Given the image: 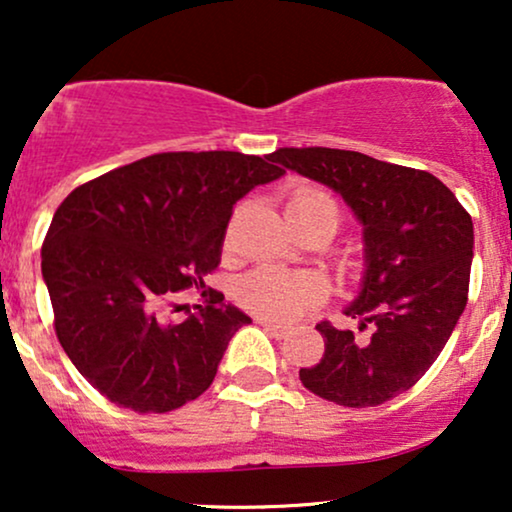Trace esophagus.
I'll return each instance as SVG.
<instances>
[{
	"mask_svg": "<svg viewBox=\"0 0 512 512\" xmlns=\"http://www.w3.org/2000/svg\"><path fill=\"white\" fill-rule=\"evenodd\" d=\"M257 322H260V325L264 327V330L272 332L274 337H284V334L289 332V327H286V325H279V322H274V320H267V317H257Z\"/></svg>",
	"mask_w": 512,
	"mask_h": 512,
	"instance_id": "obj_1",
	"label": "esophagus"
}]
</instances>
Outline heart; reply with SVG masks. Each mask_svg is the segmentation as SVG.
Segmentation results:
<instances>
[{
  "label": "heart",
  "mask_w": 512,
  "mask_h": 512,
  "mask_svg": "<svg viewBox=\"0 0 512 512\" xmlns=\"http://www.w3.org/2000/svg\"><path fill=\"white\" fill-rule=\"evenodd\" d=\"M315 207H334L325 192L303 187L293 192L286 209L305 211ZM337 209V207H334ZM236 298L240 305L274 320H293L325 298V284L313 274H286L279 269H257L238 281Z\"/></svg>",
  "instance_id": "b5f03b06"
}]
</instances>
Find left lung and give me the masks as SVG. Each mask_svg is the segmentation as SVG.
<instances>
[{
    "mask_svg": "<svg viewBox=\"0 0 512 512\" xmlns=\"http://www.w3.org/2000/svg\"><path fill=\"white\" fill-rule=\"evenodd\" d=\"M272 161L330 187L363 226V279L344 308L368 339L320 322L325 356L301 383L344 407L402 395L433 366L464 305L474 257L472 216L426 170L358 151L279 149Z\"/></svg>",
    "mask_w": 512,
    "mask_h": 512,
    "instance_id": "obj_1",
    "label": "left lung"
}]
</instances>
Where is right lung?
I'll use <instances>...</instances> for the list:
<instances>
[{"instance_id": "1", "label": "right lung", "mask_w": 512, "mask_h": 512, "mask_svg": "<svg viewBox=\"0 0 512 512\" xmlns=\"http://www.w3.org/2000/svg\"><path fill=\"white\" fill-rule=\"evenodd\" d=\"M269 156L154 154L86 182L43 243L55 332L81 375L117 407L163 414L202 395L250 317L211 291L182 322L158 310L219 267L233 204L281 178Z\"/></svg>"}]
</instances>
